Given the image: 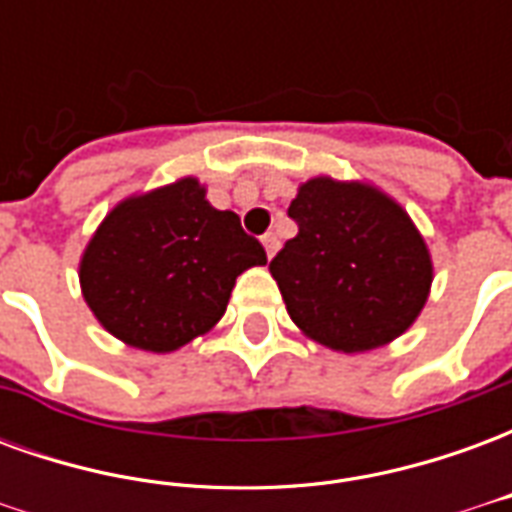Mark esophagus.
<instances>
[{
	"mask_svg": "<svg viewBox=\"0 0 512 512\" xmlns=\"http://www.w3.org/2000/svg\"><path fill=\"white\" fill-rule=\"evenodd\" d=\"M263 246H266V255L274 257V252L279 249V235L277 233H266L263 235Z\"/></svg>",
	"mask_w": 512,
	"mask_h": 512,
	"instance_id": "34e87169",
	"label": "esophagus"
}]
</instances>
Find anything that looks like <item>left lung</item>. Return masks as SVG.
<instances>
[{"instance_id": "obj_1", "label": "left lung", "mask_w": 512, "mask_h": 512, "mask_svg": "<svg viewBox=\"0 0 512 512\" xmlns=\"http://www.w3.org/2000/svg\"><path fill=\"white\" fill-rule=\"evenodd\" d=\"M288 216L299 233L268 268L301 332L359 354L392 343L417 321L433 266L397 202L373 186L312 178Z\"/></svg>"}]
</instances>
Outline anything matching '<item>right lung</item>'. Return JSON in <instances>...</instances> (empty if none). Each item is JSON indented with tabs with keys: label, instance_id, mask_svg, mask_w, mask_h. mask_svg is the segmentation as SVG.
<instances>
[{
	"label": "right lung",
	"instance_id": "1",
	"mask_svg": "<svg viewBox=\"0 0 512 512\" xmlns=\"http://www.w3.org/2000/svg\"><path fill=\"white\" fill-rule=\"evenodd\" d=\"M266 249L233 211H216L194 178L120 202L82 257L84 299L117 340L167 354L208 332L235 277Z\"/></svg>",
	"mask_w": 512,
	"mask_h": 512
}]
</instances>
